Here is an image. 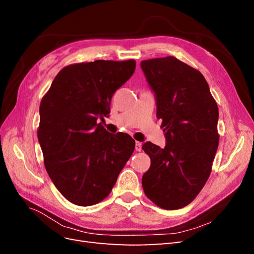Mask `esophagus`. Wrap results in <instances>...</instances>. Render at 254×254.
<instances>
[{
  "mask_svg": "<svg viewBox=\"0 0 254 254\" xmlns=\"http://www.w3.org/2000/svg\"><path fill=\"white\" fill-rule=\"evenodd\" d=\"M135 150L136 151L142 150V143L141 142H135Z\"/></svg>",
  "mask_w": 254,
  "mask_h": 254,
  "instance_id": "1",
  "label": "esophagus"
}]
</instances>
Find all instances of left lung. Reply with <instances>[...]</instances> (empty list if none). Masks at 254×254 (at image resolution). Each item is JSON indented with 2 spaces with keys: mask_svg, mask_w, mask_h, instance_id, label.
Listing matches in <instances>:
<instances>
[{
  "mask_svg": "<svg viewBox=\"0 0 254 254\" xmlns=\"http://www.w3.org/2000/svg\"><path fill=\"white\" fill-rule=\"evenodd\" d=\"M155 94L165 147L146 142L150 158L142 186L152 202L177 210L194 200L211 174L219 136L218 108L202 74L175 57L141 61Z\"/></svg>",
  "mask_w": 254,
  "mask_h": 254,
  "instance_id": "1",
  "label": "left lung"
}]
</instances>
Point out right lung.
I'll return each instance as SVG.
<instances>
[{
  "label": "right lung",
  "instance_id": "1",
  "mask_svg": "<svg viewBox=\"0 0 254 254\" xmlns=\"http://www.w3.org/2000/svg\"><path fill=\"white\" fill-rule=\"evenodd\" d=\"M135 70V61L95 60L64 67L40 104L38 140L53 183L68 201L98 203L110 194L135 142L112 134L97 120Z\"/></svg>",
  "mask_w": 254,
  "mask_h": 254
}]
</instances>
